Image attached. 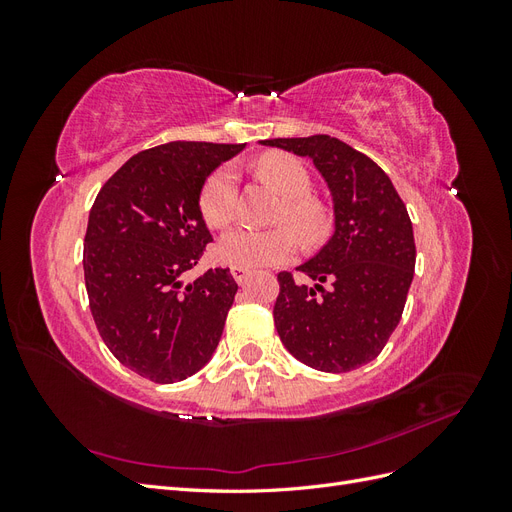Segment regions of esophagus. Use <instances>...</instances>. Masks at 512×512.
Segmentation results:
<instances>
[{
  "mask_svg": "<svg viewBox=\"0 0 512 512\" xmlns=\"http://www.w3.org/2000/svg\"><path fill=\"white\" fill-rule=\"evenodd\" d=\"M230 273H232V277H235L237 284H245L247 277H250V271L243 267H230Z\"/></svg>",
  "mask_w": 512,
  "mask_h": 512,
  "instance_id": "obj_1",
  "label": "esophagus"
}]
</instances>
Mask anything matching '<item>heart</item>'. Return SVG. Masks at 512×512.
<instances>
[{
  "instance_id": "1",
  "label": "heart",
  "mask_w": 512,
  "mask_h": 512,
  "mask_svg": "<svg viewBox=\"0 0 512 512\" xmlns=\"http://www.w3.org/2000/svg\"><path fill=\"white\" fill-rule=\"evenodd\" d=\"M258 175L269 181L273 188L286 196V205L282 209L280 220H288L301 232V237L314 241L324 228H327V213L309 198L312 192V179L307 168L288 153H265L256 162ZM237 211V173L232 166H220L205 181L200 192V213L209 226L222 228ZM299 250V239L288 226L256 230V228H235L226 232L220 241L218 252L222 260L232 267L260 269L273 267L292 258Z\"/></svg>"
}]
</instances>
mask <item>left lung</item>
I'll list each match as a JSON object with an SVG mask.
<instances>
[{
    "label": "left lung",
    "instance_id": "left-lung-1",
    "mask_svg": "<svg viewBox=\"0 0 512 512\" xmlns=\"http://www.w3.org/2000/svg\"><path fill=\"white\" fill-rule=\"evenodd\" d=\"M314 162L333 203V235L297 269L280 273L275 329L294 359L329 374L374 361L404 312L416 247L410 215L384 170L339 138L260 141Z\"/></svg>",
    "mask_w": 512,
    "mask_h": 512
}]
</instances>
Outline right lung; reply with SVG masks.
<instances>
[{
	"label": "right lung",
	"instance_id": "add662e5",
	"mask_svg": "<svg viewBox=\"0 0 512 512\" xmlns=\"http://www.w3.org/2000/svg\"><path fill=\"white\" fill-rule=\"evenodd\" d=\"M245 145L175 141L136 153L104 183L89 211L83 269L91 316L115 359L151 382L203 369L237 294L230 269L194 282L211 232L200 192Z\"/></svg>",
	"mask_w": 512,
	"mask_h": 512
}]
</instances>
